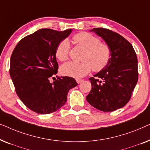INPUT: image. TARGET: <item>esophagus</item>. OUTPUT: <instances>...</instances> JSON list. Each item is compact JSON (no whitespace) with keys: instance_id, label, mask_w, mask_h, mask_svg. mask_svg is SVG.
Segmentation results:
<instances>
[{"instance_id":"obj_1","label":"esophagus","mask_w":150,"mask_h":150,"mask_svg":"<svg viewBox=\"0 0 150 150\" xmlns=\"http://www.w3.org/2000/svg\"><path fill=\"white\" fill-rule=\"evenodd\" d=\"M82 81H83V79H76V82L78 84H80Z\"/></svg>"}]
</instances>
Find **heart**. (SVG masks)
Returning <instances> with one entry per match:
<instances>
[{
    "mask_svg": "<svg viewBox=\"0 0 150 150\" xmlns=\"http://www.w3.org/2000/svg\"><path fill=\"white\" fill-rule=\"evenodd\" d=\"M74 42L85 49L82 62L69 61L61 67V74L66 76L81 79L87 75L93 69L98 71L103 69L110 59V47L105 43L100 42V40L89 33L82 32L75 35ZM70 44L67 39L61 41L57 47L55 55L59 60L65 61L68 59Z\"/></svg>",
    "mask_w": 150,
    "mask_h": 150,
    "instance_id": "b5f03b06",
    "label": "heart"
}]
</instances>
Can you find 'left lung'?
Wrapping results in <instances>:
<instances>
[{"label":"left lung","mask_w":150,"mask_h":150,"mask_svg":"<svg viewBox=\"0 0 150 150\" xmlns=\"http://www.w3.org/2000/svg\"><path fill=\"white\" fill-rule=\"evenodd\" d=\"M94 32L110 47L111 54L107 65L89 78L91 90L87 100L94 108L104 112L114 111L128 103L138 81V60L133 47L120 34L103 28Z\"/></svg>","instance_id":"1"}]
</instances>
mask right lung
I'll list each match as a JSON object with an SVG mask.
<instances>
[{
    "mask_svg": "<svg viewBox=\"0 0 150 150\" xmlns=\"http://www.w3.org/2000/svg\"><path fill=\"white\" fill-rule=\"evenodd\" d=\"M71 31L40 29L20 40L12 52L10 76L18 97L33 111L40 114L56 111L65 104L69 90L78 85L68 76L50 82L58 69L57 47Z\"/></svg>",
    "mask_w": 150,
    "mask_h": 150,
    "instance_id": "add662e5",
    "label": "right lung"
}]
</instances>
